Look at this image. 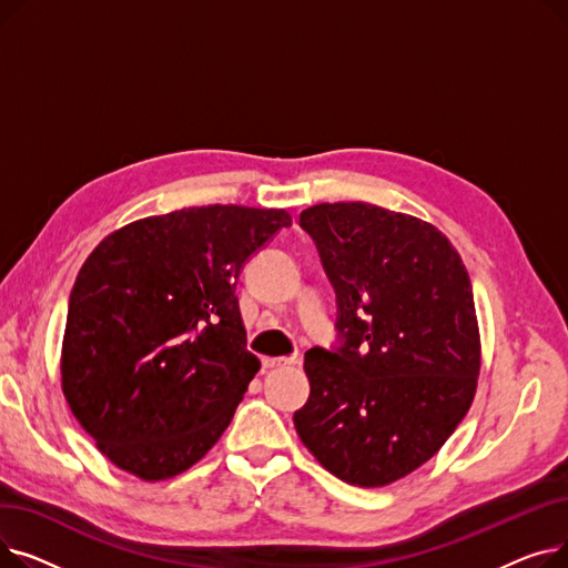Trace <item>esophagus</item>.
<instances>
[{
	"mask_svg": "<svg viewBox=\"0 0 568 568\" xmlns=\"http://www.w3.org/2000/svg\"><path fill=\"white\" fill-rule=\"evenodd\" d=\"M294 364H300V359H294V356H266V359H262L264 368H283Z\"/></svg>",
	"mask_w": 568,
	"mask_h": 568,
	"instance_id": "esophagus-1",
	"label": "esophagus"
}]
</instances>
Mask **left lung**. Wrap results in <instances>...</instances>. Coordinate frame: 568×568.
<instances>
[{
    "label": "left lung",
    "mask_w": 568,
    "mask_h": 568,
    "mask_svg": "<svg viewBox=\"0 0 568 568\" xmlns=\"http://www.w3.org/2000/svg\"><path fill=\"white\" fill-rule=\"evenodd\" d=\"M300 225L336 290L341 345L306 352L311 396L294 428L341 481L389 486L442 449L474 400L467 268L435 225L368 202L308 206Z\"/></svg>",
    "instance_id": "left-lung-1"
}]
</instances>
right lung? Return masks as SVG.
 Returning a JSON list of instances; mask_svg holds the SVG:
<instances>
[{"mask_svg":"<svg viewBox=\"0 0 568 568\" xmlns=\"http://www.w3.org/2000/svg\"><path fill=\"white\" fill-rule=\"evenodd\" d=\"M290 225L285 209L189 206L114 230L84 260L69 300L62 392L119 469L172 479L225 433L260 371L236 278Z\"/></svg>","mask_w":568,"mask_h":568,"instance_id":"right-lung-1","label":"right lung"}]
</instances>
